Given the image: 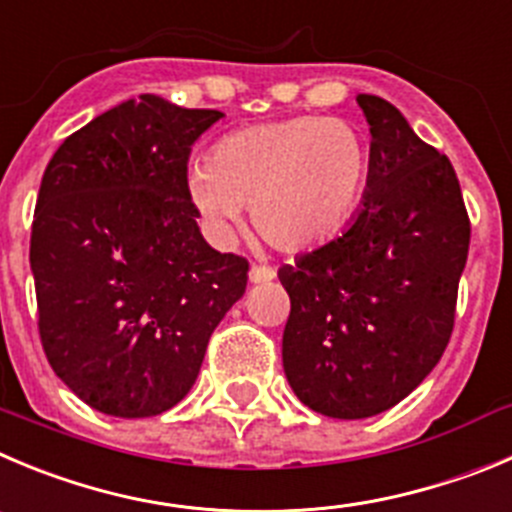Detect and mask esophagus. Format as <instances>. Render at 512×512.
I'll return each mask as SVG.
<instances>
[{
    "instance_id": "1",
    "label": "esophagus",
    "mask_w": 512,
    "mask_h": 512,
    "mask_svg": "<svg viewBox=\"0 0 512 512\" xmlns=\"http://www.w3.org/2000/svg\"><path fill=\"white\" fill-rule=\"evenodd\" d=\"M275 278V267L270 265H252L250 267V283L260 285V283H270Z\"/></svg>"
}]
</instances>
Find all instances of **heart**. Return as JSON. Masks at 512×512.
<instances>
[{"label": "heart", "instance_id": "b5f03b06", "mask_svg": "<svg viewBox=\"0 0 512 512\" xmlns=\"http://www.w3.org/2000/svg\"><path fill=\"white\" fill-rule=\"evenodd\" d=\"M369 179L364 136L341 118L295 116L224 136L186 194L212 237L227 242L252 207L257 232L280 250L328 240L356 212Z\"/></svg>", "mask_w": 512, "mask_h": 512}]
</instances>
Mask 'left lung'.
Wrapping results in <instances>:
<instances>
[{
  "label": "left lung",
  "mask_w": 512,
  "mask_h": 512,
  "mask_svg": "<svg viewBox=\"0 0 512 512\" xmlns=\"http://www.w3.org/2000/svg\"><path fill=\"white\" fill-rule=\"evenodd\" d=\"M371 154L364 207L341 237L283 265L288 384L305 407L366 419L412 394L455 326L470 219L450 159L379 95H358Z\"/></svg>",
  "instance_id": "left-lung-1"
}]
</instances>
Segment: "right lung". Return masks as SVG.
<instances>
[{
    "label": "right lung",
    "mask_w": 512,
    "mask_h": 512,
    "mask_svg": "<svg viewBox=\"0 0 512 512\" xmlns=\"http://www.w3.org/2000/svg\"><path fill=\"white\" fill-rule=\"evenodd\" d=\"M222 116L143 93L47 164L30 240L37 326L52 371L98 412L176 407L245 295L250 265L207 245L186 194L191 146Z\"/></svg>",
    "instance_id": "obj_1"
}]
</instances>
